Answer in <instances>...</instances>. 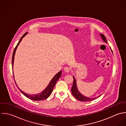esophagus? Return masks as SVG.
<instances>
[{
  "mask_svg": "<svg viewBox=\"0 0 126 126\" xmlns=\"http://www.w3.org/2000/svg\"><path fill=\"white\" fill-rule=\"evenodd\" d=\"M70 69L69 68L67 67H66L64 68V71H65V72L68 73V72H70Z\"/></svg>",
  "mask_w": 126,
  "mask_h": 126,
  "instance_id": "34e87169",
  "label": "esophagus"
}]
</instances>
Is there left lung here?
<instances>
[{
  "label": "left lung",
  "mask_w": 126,
  "mask_h": 126,
  "mask_svg": "<svg viewBox=\"0 0 126 126\" xmlns=\"http://www.w3.org/2000/svg\"><path fill=\"white\" fill-rule=\"evenodd\" d=\"M100 36H101L102 39H103V40L106 43H107V40H106V37L105 36V35L103 34H100ZM111 51H112V50H111ZM73 78H74V82H73V85L72 88L71 89V91H72V93L73 95L74 96V97L76 98V99H77L78 100L81 101L89 102V101L94 100L96 98L100 96V95H99V96H98L96 97L90 98V97H86V96L83 95L78 91L77 85H76V79H75L74 76H73Z\"/></svg>",
  "instance_id": "8db88e82"
}]
</instances>
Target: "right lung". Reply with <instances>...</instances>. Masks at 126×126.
Returning a JSON list of instances; mask_svg holds the SVG:
<instances>
[{"mask_svg": "<svg viewBox=\"0 0 126 126\" xmlns=\"http://www.w3.org/2000/svg\"><path fill=\"white\" fill-rule=\"evenodd\" d=\"M27 32H26L25 33H24L23 34V35L21 37L20 40L19 41L18 43H17V45L16 46V48H15V50H14L13 52V56H12V67L13 68V64H14V58H15V52L16 50V48L17 47V46H18L19 44L20 43V42H21V41L22 39V38H23L26 35V34H27ZM61 74H62V71H60L59 72H58L57 74H56L55 76L53 77V78L51 80V81L50 82V83L49 84V85L47 86V87H46V88L41 93H39L38 94H27L25 93H24V92H23L22 91H21V90L19 89V88L18 87L17 84H16V82L15 80V82L16 83V86L17 87L18 90L20 91V92L23 94L25 96H26L27 97L29 98V99L32 100L34 101H40L42 100H44L47 99L48 97H49L50 96L52 91L53 89L54 88V87L56 83V82L57 81V80L59 79V78L60 77V76H61Z\"/></svg>", "mask_w": 126, "mask_h": 126, "instance_id": "add662e5", "label": "right lung"}]
</instances>
